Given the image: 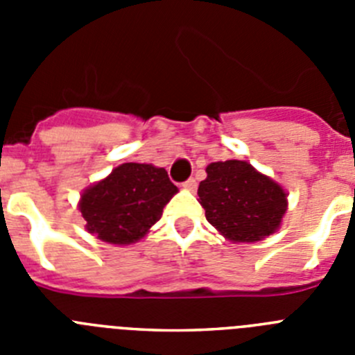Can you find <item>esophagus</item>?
<instances>
[{"mask_svg":"<svg viewBox=\"0 0 355 355\" xmlns=\"http://www.w3.org/2000/svg\"><path fill=\"white\" fill-rule=\"evenodd\" d=\"M183 187L187 188V190H196V187H197V181L193 180V178H190V180H187L183 183Z\"/></svg>","mask_w":355,"mask_h":355,"instance_id":"34e87169","label":"esophagus"}]
</instances>
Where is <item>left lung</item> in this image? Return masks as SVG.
Returning <instances> with one entry per match:
<instances>
[{
  "label": "left lung",
  "instance_id": "8db88e82",
  "mask_svg": "<svg viewBox=\"0 0 355 355\" xmlns=\"http://www.w3.org/2000/svg\"><path fill=\"white\" fill-rule=\"evenodd\" d=\"M199 202L206 220L231 241H258L281 225L286 193L247 162L227 159L206 167Z\"/></svg>",
  "mask_w": 355,
  "mask_h": 355
}]
</instances>
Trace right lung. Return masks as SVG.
Masks as SVG:
<instances>
[{
  "label": "right lung",
  "instance_id": "1",
  "mask_svg": "<svg viewBox=\"0 0 355 355\" xmlns=\"http://www.w3.org/2000/svg\"><path fill=\"white\" fill-rule=\"evenodd\" d=\"M178 187L165 168L147 163H122L106 180L87 188L80 211L87 231L99 240L128 245L140 240L162 216Z\"/></svg>",
  "mask_w": 355,
  "mask_h": 355
}]
</instances>
